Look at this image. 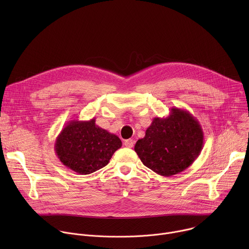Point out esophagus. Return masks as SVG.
Wrapping results in <instances>:
<instances>
[{"label":"esophagus","mask_w":249,"mask_h":249,"mask_svg":"<svg viewBox=\"0 0 249 249\" xmlns=\"http://www.w3.org/2000/svg\"><path fill=\"white\" fill-rule=\"evenodd\" d=\"M124 145H125V147H127V148H133V147H134V141L131 140V139L126 140V141L124 142Z\"/></svg>","instance_id":"1"}]
</instances>
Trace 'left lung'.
<instances>
[{"label":"left lung","instance_id":"1","mask_svg":"<svg viewBox=\"0 0 249 249\" xmlns=\"http://www.w3.org/2000/svg\"><path fill=\"white\" fill-rule=\"evenodd\" d=\"M204 133L199 121L187 110L172 107L165 118L155 117L135 152L147 167L161 176L188 168L199 157Z\"/></svg>","mask_w":249,"mask_h":249}]
</instances>
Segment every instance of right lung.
<instances>
[{
    "label": "right lung",
    "instance_id": "obj_1",
    "mask_svg": "<svg viewBox=\"0 0 249 249\" xmlns=\"http://www.w3.org/2000/svg\"><path fill=\"white\" fill-rule=\"evenodd\" d=\"M122 146L121 140L89 121L71 120L55 141V153L60 161L79 174H90L107 165Z\"/></svg>",
    "mask_w": 249,
    "mask_h": 249
}]
</instances>
